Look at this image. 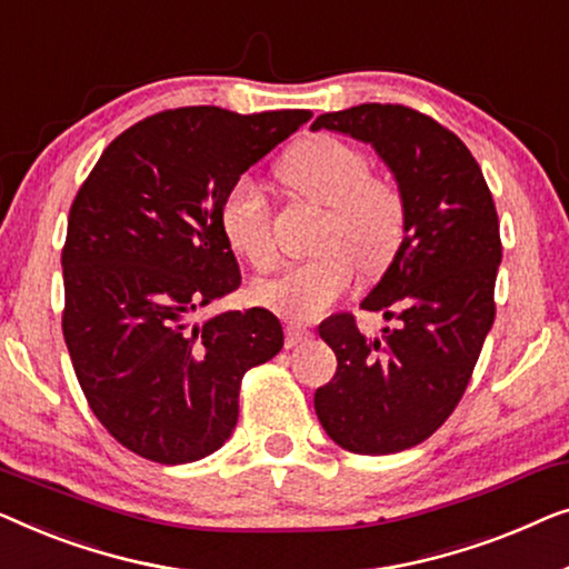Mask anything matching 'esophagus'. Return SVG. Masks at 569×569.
Masks as SVG:
<instances>
[{
    "mask_svg": "<svg viewBox=\"0 0 569 569\" xmlns=\"http://www.w3.org/2000/svg\"><path fill=\"white\" fill-rule=\"evenodd\" d=\"M309 338H311V330H307L303 325H286V348L301 346V342Z\"/></svg>",
    "mask_w": 569,
    "mask_h": 569,
    "instance_id": "34e87169",
    "label": "esophagus"
}]
</instances>
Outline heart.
<instances>
[{"mask_svg":"<svg viewBox=\"0 0 569 569\" xmlns=\"http://www.w3.org/2000/svg\"><path fill=\"white\" fill-rule=\"evenodd\" d=\"M278 178L296 198L325 208L319 254L254 286V301L303 322L350 291L353 261L363 273H381L395 260L407 231V201L395 180L371 172L361 147L327 133L296 143L278 164ZM221 229L254 270L276 266L273 206L258 182L234 180L221 203Z\"/></svg>","mask_w":569,"mask_h":569,"instance_id":"heart-1","label":"heart"}]
</instances>
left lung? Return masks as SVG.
<instances>
[{
    "instance_id": "obj_1",
    "label": "left lung",
    "mask_w": 569,
    "mask_h": 569,
    "mask_svg": "<svg viewBox=\"0 0 569 569\" xmlns=\"http://www.w3.org/2000/svg\"><path fill=\"white\" fill-rule=\"evenodd\" d=\"M319 128L379 151L405 193L407 231L361 301L397 327L366 338L348 311L319 325L338 371L317 389L315 410L346 451L397 453L433 436L469 387L495 322L498 211L467 143L420 110L363 102L319 116Z\"/></svg>"
}]
</instances>
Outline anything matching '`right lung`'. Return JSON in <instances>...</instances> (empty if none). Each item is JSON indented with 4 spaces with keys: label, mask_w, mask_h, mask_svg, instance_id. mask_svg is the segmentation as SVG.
Listing matches in <instances>:
<instances>
[{
    "label": "right lung",
    "mask_w": 569,
    "mask_h": 569,
    "mask_svg": "<svg viewBox=\"0 0 569 569\" xmlns=\"http://www.w3.org/2000/svg\"><path fill=\"white\" fill-rule=\"evenodd\" d=\"M311 118L213 106L143 118L108 143L69 211L63 340L87 405L128 451L188 463L221 448L252 366L283 348L273 311L193 322L242 283L221 229L239 174Z\"/></svg>",
    "instance_id": "right-lung-1"
}]
</instances>
